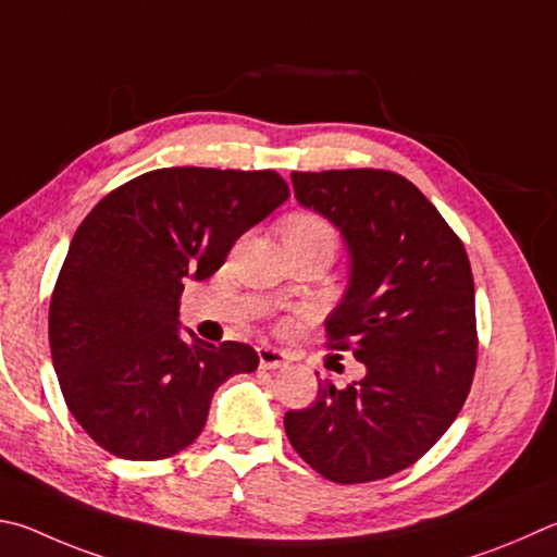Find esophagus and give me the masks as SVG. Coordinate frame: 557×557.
Here are the masks:
<instances>
[{"instance_id":"1","label":"esophagus","mask_w":557,"mask_h":557,"mask_svg":"<svg viewBox=\"0 0 557 557\" xmlns=\"http://www.w3.org/2000/svg\"><path fill=\"white\" fill-rule=\"evenodd\" d=\"M258 358H260V368L265 370H280V368H287V356L277 348H270V346H262L258 348Z\"/></svg>"}]
</instances>
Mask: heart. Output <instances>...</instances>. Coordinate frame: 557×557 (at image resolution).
<instances>
[{
    "label": "heart",
    "mask_w": 557,
    "mask_h": 557,
    "mask_svg": "<svg viewBox=\"0 0 557 557\" xmlns=\"http://www.w3.org/2000/svg\"><path fill=\"white\" fill-rule=\"evenodd\" d=\"M282 238L292 240H333V228L326 219L313 211H295L282 221Z\"/></svg>",
    "instance_id": "1"
}]
</instances>
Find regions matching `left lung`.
Listing matches in <instances>:
<instances>
[{
  "mask_svg": "<svg viewBox=\"0 0 557 557\" xmlns=\"http://www.w3.org/2000/svg\"><path fill=\"white\" fill-rule=\"evenodd\" d=\"M292 187L348 246V289L326 336L366 377L346 389L319 382L311 407L285 413L287 438L331 482L389 478L436 446L470 392L478 329L468 252L397 173H292Z\"/></svg>",
  "mask_w": 557,
  "mask_h": 557,
  "instance_id": "8db88e82",
  "label": "left lung"
}]
</instances>
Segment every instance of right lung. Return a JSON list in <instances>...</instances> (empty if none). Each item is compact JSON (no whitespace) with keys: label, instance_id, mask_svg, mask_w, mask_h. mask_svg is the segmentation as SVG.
Returning <instances> with one entry per match:
<instances>
[{"label":"right lung","instance_id":"1","mask_svg":"<svg viewBox=\"0 0 557 557\" xmlns=\"http://www.w3.org/2000/svg\"><path fill=\"white\" fill-rule=\"evenodd\" d=\"M289 197L275 170L163 168L128 180L75 231L50 297L65 404L124 460H163L207 423L214 392L258 368L246 343L180 338L185 280H207Z\"/></svg>","mask_w":557,"mask_h":557}]
</instances>
